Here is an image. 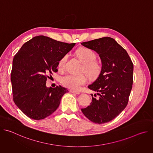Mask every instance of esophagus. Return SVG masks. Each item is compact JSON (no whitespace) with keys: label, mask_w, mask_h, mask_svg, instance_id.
<instances>
[{"label":"esophagus","mask_w":153,"mask_h":153,"mask_svg":"<svg viewBox=\"0 0 153 153\" xmlns=\"http://www.w3.org/2000/svg\"><path fill=\"white\" fill-rule=\"evenodd\" d=\"M70 92L74 94H80V93L79 91H74V90H70Z\"/></svg>","instance_id":"1"}]
</instances>
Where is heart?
I'll return each instance as SVG.
<instances>
[{"label": "heart", "instance_id": "1", "mask_svg": "<svg viewBox=\"0 0 153 153\" xmlns=\"http://www.w3.org/2000/svg\"><path fill=\"white\" fill-rule=\"evenodd\" d=\"M76 53L83 63L81 71H83L91 78L97 77L102 71V66L101 63L96 59L95 52L88 48L80 47L77 50ZM67 58L68 54H65L60 58L58 62L59 68H64ZM60 80L63 86L73 90H78L82 85L86 83L87 78L83 73L79 74H67L62 76Z\"/></svg>", "mask_w": 153, "mask_h": 153}]
</instances>
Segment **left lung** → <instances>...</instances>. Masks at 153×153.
I'll list each match as a JSON object with an SVG mask.
<instances>
[{
    "mask_svg": "<svg viewBox=\"0 0 153 153\" xmlns=\"http://www.w3.org/2000/svg\"><path fill=\"white\" fill-rule=\"evenodd\" d=\"M81 44L96 51L102 64L100 75L88 86L98 93L99 99L91 94L90 105L82 108V112L95 123L108 122L128 104L133 82V63L126 51L113 38L105 37Z\"/></svg>",
    "mask_w": 153,
    "mask_h": 153,
    "instance_id": "1",
    "label": "left lung"
}]
</instances>
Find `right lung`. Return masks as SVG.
Returning a JSON list of instances; mask_svg holds the SVG:
<instances>
[{"label": "right lung", "mask_w": 153, "mask_h": 153, "mask_svg": "<svg viewBox=\"0 0 153 153\" xmlns=\"http://www.w3.org/2000/svg\"><path fill=\"white\" fill-rule=\"evenodd\" d=\"M76 43L36 36L22 45L14 56L11 73L13 100L28 117L42 120L52 114L68 90L60 85L47 88V78L57 72L60 58Z\"/></svg>", "instance_id": "right-lung-1"}]
</instances>
